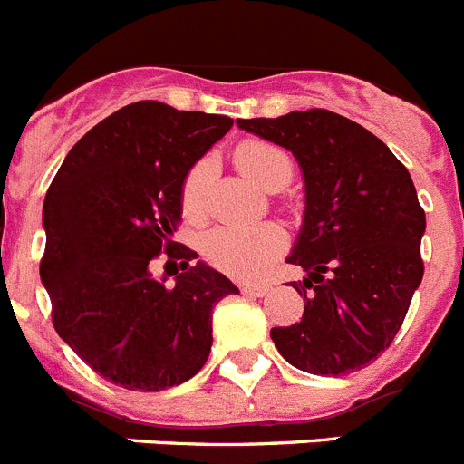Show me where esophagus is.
<instances>
[{"label":"esophagus","mask_w":464,"mask_h":464,"mask_svg":"<svg viewBox=\"0 0 464 464\" xmlns=\"http://www.w3.org/2000/svg\"><path fill=\"white\" fill-rule=\"evenodd\" d=\"M269 285H244V287H241V292H244V295H250V296H265V295H269Z\"/></svg>","instance_id":"esophagus-1"}]
</instances>
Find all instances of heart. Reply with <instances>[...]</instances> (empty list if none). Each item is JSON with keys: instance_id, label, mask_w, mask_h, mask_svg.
Listing matches in <instances>:
<instances>
[{"instance_id": "obj_1", "label": "heart", "mask_w": 464, "mask_h": 464, "mask_svg": "<svg viewBox=\"0 0 464 464\" xmlns=\"http://www.w3.org/2000/svg\"><path fill=\"white\" fill-rule=\"evenodd\" d=\"M237 165L265 190H283L295 177V163L283 147L266 140H246L237 147ZM216 177L214 159H202L188 169L181 184V209L188 218L207 214L209 190ZM287 246L278 225H223L211 229L202 241V253L209 265L237 278H255L278 257Z\"/></svg>"}]
</instances>
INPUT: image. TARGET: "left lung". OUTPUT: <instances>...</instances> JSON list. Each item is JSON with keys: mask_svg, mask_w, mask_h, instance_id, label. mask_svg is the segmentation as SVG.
<instances>
[{"mask_svg": "<svg viewBox=\"0 0 464 464\" xmlns=\"http://www.w3.org/2000/svg\"><path fill=\"white\" fill-rule=\"evenodd\" d=\"M237 126L290 149L305 184L290 265L305 278L304 317L271 329L285 361L310 375L361 371L393 343L423 278L426 211L405 165L380 138L329 110Z\"/></svg>", "mask_w": 464, "mask_h": 464, "instance_id": "left-lung-1", "label": "left lung"}]
</instances>
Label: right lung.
Here are the masks:
<instances>
[{"label":"right lung","mask_w":464,"mask_h":464,"mask_svg":"<svg viewBox=\"0 0 464 464\" xmlns=\"http://www.w3.org/2000/svg\"><path fill=\"white\" fill-rule=\"evenodd\" d=\"M232 124L138 101L84 133L45 193L41 280L54 331L112 384H184L209 359L214 305L239 295L204 262L188 266L198 253L172 241L184 177ZM163 249L182 266L174 288L150 274Z\"/></svg>","instance_id":"add662e5"}]
</instances>
